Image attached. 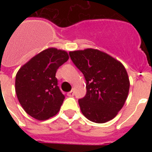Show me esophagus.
<instances>
[{"mask_svg": "<svg viewBox=\"0 0 152 152\" xmlns=\"http://www.w3.org/2000/svg\"><path fill=\"white\" fill-rule=\"evenodd\" d=\"M67 95H68V96H69V97H72V96L74 95V91L72 90L70 91L69 92L67 93Z\"/></svg>", "mask_w": 152, "mask_h": 152, "instance_id": "1", "label": "esophagus"}]
</instances>
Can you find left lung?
Here are the masks:
<instances>
[{"label":"left lung","instance_id":"1","mask_svg":"<svg viewBox=\"0 0 152 152\" xmlns=\"http://www.w3.org/2000/svg\"><path fill=\"white\" fill-rule=\"evenodd\" d=\"M69 56L86 80L87 93L79 99L82 113L95 123L112 120L124 106L129 91L124 65L95 49L72 51Z\"/></svg>","mask_w":152,"mask_h":152}]
</instances>
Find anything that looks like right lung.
I'll use <instances>...</instances> for the list:
<instances>
[{
    "label": "right lung",
    "mask_w": 152,
    "mask_h": 152,
    "mask_svg": "<svg viewBox=\"0 0 152 152\" xmlns=\"http://www.w3.org/2000/svg\"><path fill=\"white\" fill-rule=\"evenodd\" d=\"M69 60L66 51L49 48L32 57L15 76V93L26 113L37 120L56 115L64 99L56 72Z\"/></svg>",
    "instance_id": "1"
}]
</instances>
